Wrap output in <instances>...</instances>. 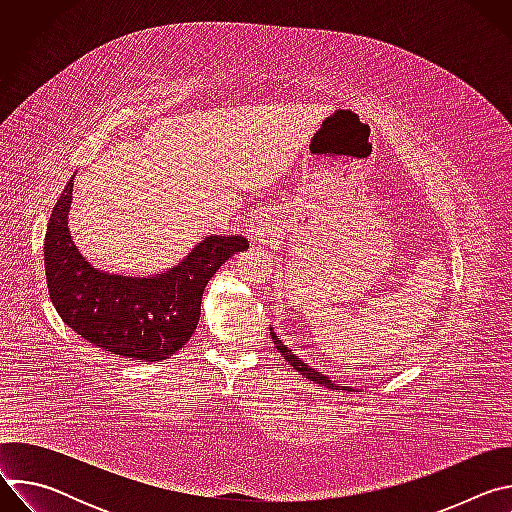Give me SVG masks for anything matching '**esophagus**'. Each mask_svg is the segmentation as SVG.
I'll return each mask as SVG.
<instances>
[{
  "label": "esophagus",
  "mask_w": 512,
  "mask_h": 512,
  "mask_svg": "<svg viewBox=\"0 0 512 512\" xmlns=\"http://www.w3.org/2000/svg\"><path fill=\"white\" fill-rule=\"evenodd\" d=\"M271 231H273V223L267 214L253 216L247 225V235L253 247H263L269 241Z\"/></svg>",
  "instance_id": "1"
}]
</instances>
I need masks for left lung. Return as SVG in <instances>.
I'll return each mask as SVG.
<instances>
[{"mask_svg":"<svg viewBox=\"0 0 512 512\" xmlns=\"http://www.w3.org/2000/svg\"><path fill=\"white\" fill-rule=\"evenodd\" d=\"M269 334H271V340H273V344H275V348L283 354V358L291 364V367H294L302 377H306V379H310V381H314V383H318V385H322V387H328V389H342V391H358V389H352V387H340V385H336L328 375H324V373H320V371H316L312 364H308L306 360H302L300 356H296L294 352H291L289 348H287V344H283L279 338H277V334L273 332V328H269Z\"/></svg>","mask_w":512,"mask_h":512,"instance_id":"left-lung-1","label":"left lung"}]
</instances>
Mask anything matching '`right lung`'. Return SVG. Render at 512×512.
Here are the masks:
<instances>
[{"label": "right lung", "instance_id": "obj_1", "mask_svg": "<svg viewBox=\"0 0 512 512\" xmlns=\"http://www.w3.org/2000/svg\"><path fill=\"white\" fill-rule=\"evenodd\" d=\"M75 174L52 208L44 267L62 322L91 344L137 362H162L194 334L204 287L229 257L249 249L245 237L208 235L178 265L150 277L107 273L72 241L68 214Z\"/></svg>", "mask_w": 512, "mask_h": 512}]
</instances>
